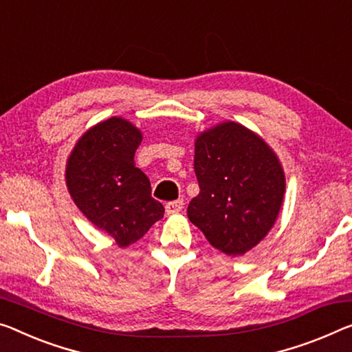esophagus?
Masks as SVG:
<instances>
[{
    "instance_id": "34e87169",
    "label": "esophagus",
    "mask_w": 352,
    "mask_h": 352,
    "mask_svg": "<svg viewBox=\"0 0 352 352\" xmlns=\"http://www.w3.org/2000/svg\"><path fill=\"white\" fill-rule=\"evenodd\" d=\"M182 208H184V199H176V201L166 203L165 210H166V214H177V212H181Z\"/></svg>"
}]
</instances>
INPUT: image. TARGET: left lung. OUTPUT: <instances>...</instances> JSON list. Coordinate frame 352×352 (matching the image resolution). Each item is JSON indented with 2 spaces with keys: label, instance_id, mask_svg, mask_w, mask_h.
I'll return each mask as SVG.
<instances>
[{
  "label": "left lung",
  "instance_id": "1",
  "mask_svg": "<svg viewBox=\"0 0 352 352\" xmlns=\"http://www.w3.org/2000/svg\"><path fill=\"white\" fill-rule=\"evenodd\" d=\"M195 175L199 193L187 215L210 245L244 255L272 228L285 195L277 155L237 122H223L197 138Z\"/></svg>",
  "mask_w": 352,
  "mask_h": 352
}]
</instances>
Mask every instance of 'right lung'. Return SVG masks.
I'll return each mask as SVG.
<instances>
[{"label": "right lung", "mask_w": 352, "mask_h": 352, "mask_svg": "<svg viewBox=\"0 0 352 352\" xmlns=\"http://www.w3.org/2000/svg\"><path fill=\"white\" fill-rule=\"evenodd\" d=\"M142 132L121 118L89 129L70 154L66 182L70 197L91 223L120 247L137 242L165 209L151 197V182L135 166Z\"/></svg>", "instance_id": "add662e5"}]
</instances>
